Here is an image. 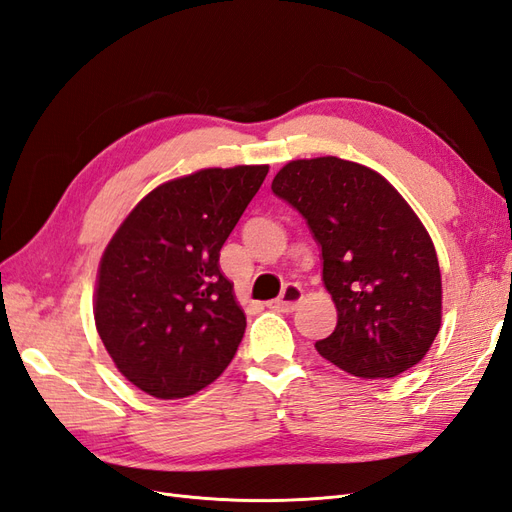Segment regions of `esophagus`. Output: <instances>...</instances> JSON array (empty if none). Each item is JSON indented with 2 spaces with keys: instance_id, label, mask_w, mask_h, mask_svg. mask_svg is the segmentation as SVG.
I'll use <instances>...</instances> for the list:
<instances>
[{
  "instance_id": "obj_1",
  "label": "esophagus",
  "mask_w": 512,
  "mask_h": 512,
  "mask_svg": "<svg viewBox=\"0 0 512 512\" xmlns=\"http://www.w3.org/2000/svg\"><path fill=\"white\" fill-rule=\"evenodd\" d=\"M303 299V290L299 284H288L284 292L277 297L275 301H269L271 309H277V312H292Z\"/></svg>"
}]
</instances>
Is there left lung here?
Listing matches in <instances>:
<instances>
[{
  "instance_id": "1",
  "label": "left lung",
  "mask_w": 512,
  "mask_h": 512,
  "mask_svg": "<svg viewBox=\"0 0 512 512\" xmlns=\"http://www.w3.org/2000/svg\"><path fill=\"white\" fill-rule=\"evenodd\" d=\"M271 190L297 209L322 254L335 331L324 359L359 378H395L431 348L442 277L429 232L376 170L333 156L288 162Z\"/></svg>"
}]
</instances>
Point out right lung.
I'll use <instances>...</instances> for the list:
<instances>
[{
	"label": "right lung",
	"mask_w": 512,
	"mask_h": 512,
	"mask_svg": "<svg viewBox=\"0 0 512 512\" xmlns=\"http://www.w3.org/2000/svg\"><path fill=\"white\" fill-rule=\"evenodd\" d=\"M269 166L205 168L149 192L106 245L96 329L117 369L158 399L198 393L235 356L245 314L220 250Z\"/></svg>",
	"instance_id": "add662e5"
}]
</instances>
